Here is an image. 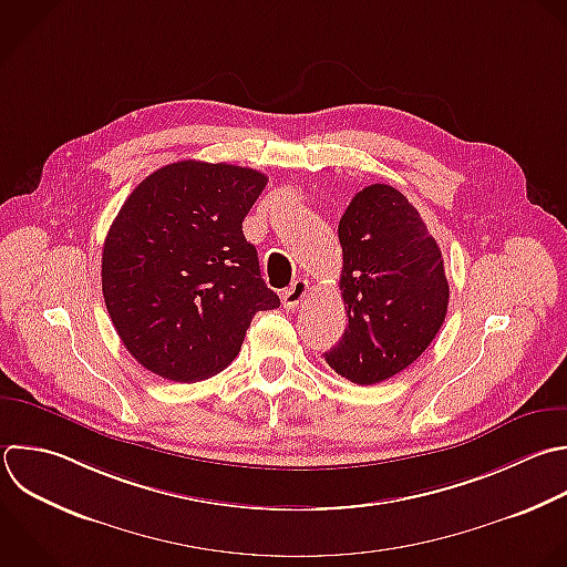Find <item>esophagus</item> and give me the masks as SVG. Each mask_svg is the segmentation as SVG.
<instances>
[{
  "label": "esophagus",
  "instance_id": "esophagus-1",
  "mask_svg": "<svg viewBox=\"0 0 567 567\" xmlns=\"http://www.w3.org/2000/svg\"><path fill=\"white\" fill-rule=\"evenodd\" d=\"M308 290H310V286H308V281L306 279H297L288 290H284L281 292V301H284V308H288V310H295L303 299H306V295H308Z\"/></svg>",
  "mask_w": 567,
  "mask_h": 567
}]
</instances>
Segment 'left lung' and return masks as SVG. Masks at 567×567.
Returning <instances> with one entry per match:
<instances>
[{"label":"left lung","instance_id":"left-lung-1","mask_svg":"<svg viewBox=\"0 0 567 567\" xmlns=\"http://www.w3.org/2000/svg\"><path fill=\"white\" fill-rule=\"evenodd\" d=\"M339 241L348 326L323 359L352 383H381L414 363L443 326L450 286L441 248L419 210L388 184L352 197Z\"/></svg>","mask_w":567,"mask_h":567}]
</instances>
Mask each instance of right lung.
<instances>
[{
    "label": "right lung",
    "instance_id": "add662e5",
    "mask_svg": "<svg viewBox=\"0 0 567 567\" xmlns=\"http://www.w3.org/2000/svg\"><path fill=\"white\" fill-rule=\"evenodd\" d=\"M252 168L177 162L148 175L117 213L102 290L126 350L193 383L221 372L259 310L279 308L241 224L266 188Z\"/></svg>",
    "mask_w": 567,
    "mask_h": 567
}]
</instances>
